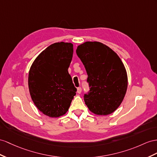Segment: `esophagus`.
<instances>
[{"label": "esophagus", "mask_w": 157, "mask_h": 157, "mask_svg": "<svg viewBox=\"0 0 157 157\" xmlns=\"http://www.w3.org/2000/svg\"><path fill=\"white\" fill-rule=\"evenodd\" d=\"M82 88L81 87H78V89H77V92H78V94H81L82 93Z\"/></svg>", "instance_id": "obj_1"}]
</instances>
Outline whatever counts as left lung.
I'll return each mask as SVG.
<instances>
[{
	"label": "left lung",
	"instance_id": "obj_1",
	"mask_svg": "<svg viewBox=\"0 0 157 157\" xmlns=\"http://www.w3.org/2000/svg\"><path fill=\"white\" fill-rule=\"evenodd\" d=\"M76 54L88 75L90 93L84 95L88 109L98 115L113 113L121 104L128 86L121 59L109 46L95 41L80 44Z\"/></svg>",
	"mask_w": 157,
	"mask_h": 157
}]
</instances>
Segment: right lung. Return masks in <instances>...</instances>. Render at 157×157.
<instances>
[{
    "label": "right lung",
    "instance_id": "1",
    "mask_svg": "<svg viewBox=\"0 0 157 157\" xmlns=\"http://www.w3.org/2000/svg\"><path fill=\"white\" fill-rule=\"evenodd\" d=\"M73 53L71 43L52 44L37 56L30 68L28 83L31 98L38 110L50 117L65 115L76 94L67 71Z\"/></svg>",
    "mask_w": 157,
    "mask_h": 157
}]
</instances>
